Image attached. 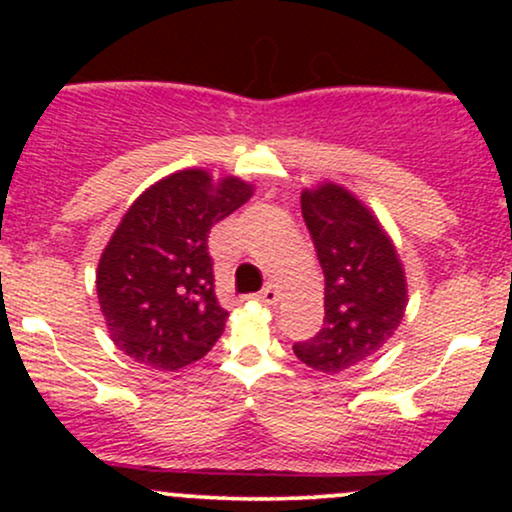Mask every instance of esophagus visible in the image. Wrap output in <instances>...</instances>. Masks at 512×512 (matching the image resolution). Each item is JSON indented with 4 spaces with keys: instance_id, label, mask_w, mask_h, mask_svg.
I'll return each mask as SVG.
<instances>
[{
    "instance_id": "esophagus-1",
    "label": "esophagus",
    "mask_w": 512,
    "mask_h": 512,
    "mask_svg": "<svg viewBox=\"0 0 512 512\" xmlns=\"http://www.w3.org/2000/svg\"><path fill=\"white\" fill-rule=\"evenodd\" d=\"M257 301L264 305H276V301H279V291H276V286L274 284L264 286V289L257 293Z\"/></svg>"
}]
</instances>
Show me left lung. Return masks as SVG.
I'll return each mask as SVG.
<instances>
[{
  "instance_id": "left-lung-1",
  "label": "left lung",
  "mask_w": 512,
  "mask_h": 512,
  "mask_svg": "<svg viewBox=\"0 0 512 512\" xmlns=\"http://www.w3.org/2000/svg\"><path fill=\"white\" fill-rule=\"evenodd\" d=\"M301 211L325 274V322L293 344L322 373L366 361L387 344L407 310V276L375 214L337 182L303 190Z\"/></svg>"
}]
</instances>
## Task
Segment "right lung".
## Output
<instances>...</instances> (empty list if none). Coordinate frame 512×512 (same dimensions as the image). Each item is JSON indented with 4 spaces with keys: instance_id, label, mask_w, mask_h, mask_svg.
Listing matches in <instances>:
<instances>
[{
    "instance_id": "right-lung-1",
    "label": "right lung",
    "mask_w": 512,
    "mask_h": 512,
    "mask_svg": "<svg viewBox=\"0 0 512 512\" xmlns=\"http://www.w3.org/2000/svg\"><path fill=\"white\" fill-rule=\"evenodd\" d=\"M250 182L187 168L134 199L96 272L110 339L137 363L178 370L207 356L228 313L216 301L207 238L252 197Z\"/></svg>"
}]
</instances>
